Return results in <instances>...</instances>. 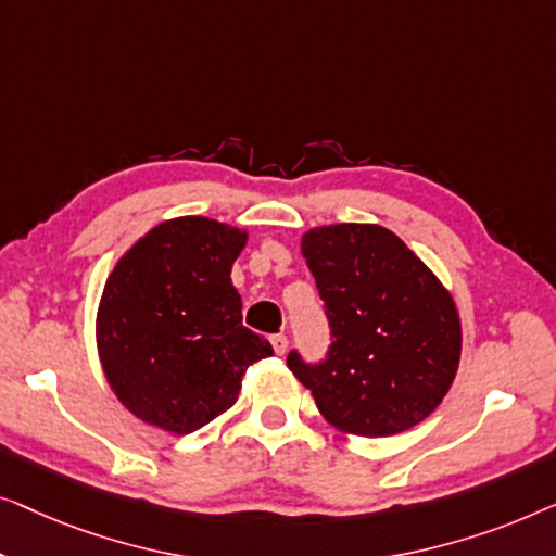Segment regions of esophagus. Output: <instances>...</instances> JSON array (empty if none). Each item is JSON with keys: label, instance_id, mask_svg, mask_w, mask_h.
<instances>
[{"label": "esophagus", "instance_id": "obj_1", "mask_svg": "<svg viewBox=\"0 0 556 556\" xmlns=\"http://www.w3.org/2000/svg\"><path fill=\"white\" fill-rule=\"evenodd\" d=\"M271 348H275V353L277 355H285L287 353V348H289V340H287V334H271Z\"/></svg>", "mask_w": 556, "mask_h": 556}]
</instances>
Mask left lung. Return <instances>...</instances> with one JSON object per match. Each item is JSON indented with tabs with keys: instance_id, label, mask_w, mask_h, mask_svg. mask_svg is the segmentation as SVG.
<instances>
[{
	"instance_id": "8db88e82",
	"label": "left lung",
	"mask_w": 556,
	"mask_h": 556,
	"mask_svg": "<svg viewBox=\"0 0 556 556\" xmlns=\"http://www.w3.org/2000/svg\"><path fill=\"white\" fill-rule=\"evenodd\" d=\"M330 325L319 363L292 350L289 370L340 431L380 438L431 416L458 370L456 304L431 269L378 224L319 226L302 237Z\"/></svg>"
}]
</instances>
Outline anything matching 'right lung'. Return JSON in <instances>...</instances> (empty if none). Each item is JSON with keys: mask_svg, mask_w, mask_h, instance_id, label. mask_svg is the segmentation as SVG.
Returning a JSON list of instances; mask_svg holds the SVG:
<instances>
[{"mask_svg": "<svg viewBox=\"0 0 556 556\" xmlns=\"http://www.w3.org/2000/svg\"><path fill=\"white\" fill-rule=\"evenodd\" d=\"M247 233L214 218L163 222L121 256L98 309L105 378L132 416L193 433L237 403L241 378L275 350L241 325L231 264Z\"/></svg>", "mask_w": 556, "mask_h": 556, "instance_id": "obj_1", "label": "right lung"}]
</instances>
